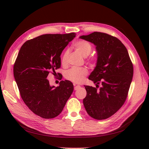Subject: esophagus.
Returning a JSON list of instances; mask_svg holds the SVG:
<instances>
[{"label":"esophagus","instance_id":"obj_1","mask_svg":"<svg viewBox=\"0 0 149 149\" xmlns=\"http://www.w3.org/2000/svg\"><path fill=\"white\" fill-rule=\"evenodd\" d=\"M80 87H81V86H80L79 85H76V86H74V90H77V89H79Z\"/></svg>","mask_w":149,"mask_h":149}]
</instances>
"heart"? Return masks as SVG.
I'll return each instance as SVG.
<instances>
[{"label":"heart","instance_id":"1","mask_svg":"<svg viewBox=\"0 0 149 149\" xmlns=\"http://www.w3.org/2000/svg\"><path fill=\"white\" fill-rule=\"evenodd\" d=\"M74 47L79 53L83 56H88L92 51V45L91 43L85 41V40H79L74 44ZM69 50H66L62 56V64L66 65L68 61L69 56ZM88 60L92 64H95L97 61L96 56H91ZM88 74V70L86 68H72L68 71L65 74V78L75 83H79L83 81L84 77Z\"/></svg>","mask_w":149,"mask_h":149}]
</instances>
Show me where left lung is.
I'll list each match as a JSON object with an SVG mask.
<instances>
[{
    "mask_svg": "<svg viewBox=\"0 0 149 149\" xmlns=\"http://www.w3.org/2000/svg\"><path fill=\"white\" fill-rule=\"evenodd\" d=\"M79 38L94 43L97 52L96 66L88 78L96 87L84 86L87 94L83 104L91 118L106 119L114 114L127 99L133 64L127 48L118 38L98 31Z\"/></svg>",
    "mask_w": 149,
    "mask_h": 149,
    "instance_id": "obj_1",
    "label": "left lung"
}]
</instances>
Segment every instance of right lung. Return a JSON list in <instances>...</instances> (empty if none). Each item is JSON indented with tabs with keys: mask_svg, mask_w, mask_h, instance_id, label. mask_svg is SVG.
I'll use <instances>...</instances> for the list:
<instances>
[{
	"mask_svg": "<svg viewBox=\"0 0 149 149\" xmlns=\"http://www.w3.org/2000/svg\"><path fill=\"white\" fill-rule=\"evenodd\" d=\"M75 36L74 33L38 36L25 42L16 58L13 76L20 96L26 106L42 118L59 115L73 91L70 81H61L55 88L47 78L49 73L56 74L55 70L61 67V53Z\"/></svg>",
	"mask_w": 149,
	"mask_h": 149,
	"instance_id": "right-lung-1",
	"label": "right lung"
}]
</instances>
